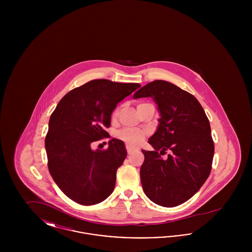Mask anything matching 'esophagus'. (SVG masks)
<instances>
[{"mask_svg": "<svg viewBox=\"0 0 252 252\" xmlns=\"http://www.w3.org/2000/svg\"><path fill=\"white\" fill-rule=\"evenodd\" d=\"M126 151H127L128 154H131L133 151H135V150L137 149L136 147H134V146H132V145H129V144H126Z\"/></svg>", "mask_w": 252, "mask_h": 252, "instance_id": "esophagus-1", "label": "esophagus"}]
</instances>
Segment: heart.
<instances>
[{
    "instance_id": "b5f03b06",
    "label": "heart",
    "mask_w": 252,
    "mask_h": 252,
    "mask_svg": "<svg viewBox=\"0 0 252 252\" xmlns=\"http://www.w3.org/2000/svg\"><path fill=\"white\" fill-rule=\"evenodd\" d=\"M119 110H115L113 116H117L118 115ZM118 137L121 140L125 141L126 144H137L141 143L145 137V132L143 130H139V129H124L122 131L119 132Z\"/></svg>"
}]
</instances>
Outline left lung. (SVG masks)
<instances>
[{"mask_svg": "<svg viewBox=\"0 0 252 252\" xmlns=\"http://www.w3.org/2000/svg\"><path fill=\"white\" fill-rule=\"evenodd\" d=\"M152 97L160 118L148 140L154 151L142 150L141 182L146 196L163 207L184 203L208 179L215 145L210 122L194 96L164 80H155L133 98ZM166 150L171 153L163 160Z\"/></svg>", "mask_w": 252, "mask_h": 252, "instance_id": "1", "label": "left lung"}]
</instances>
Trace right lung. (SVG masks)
I'll list each match as a JSON object with an SVG mask.
<instances>
[{"mask_svg": "<svg viewBox=\"0 0 252 252\" xmlns=\"http://www.w3.org/2000/svg\"><path fill=\"white\" fill-rule=\"evenodd\" d=\"M140 87L92 80L68 93L52 113L45 138L49 172L74 202L94 205L113 192L117 169L127 155L125 144L113 138L106 150H93L91 145L108 138L112 111Z\"/></svg>", "mask_w": 252, "mask_h": 252, "instance_id": "1", "label": "right lung"}]
</instances>
